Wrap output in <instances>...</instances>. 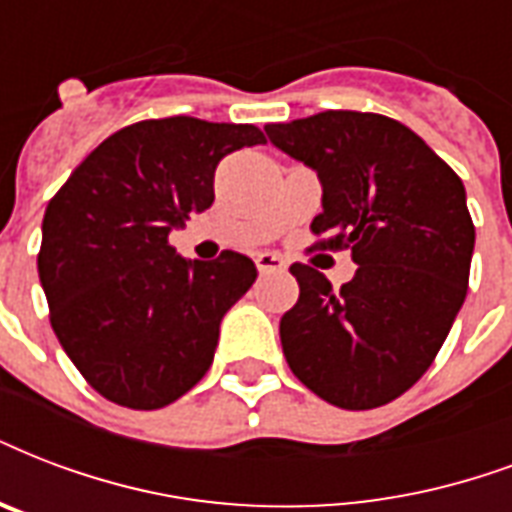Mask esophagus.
I'll list each match as a JSON object with an SVG mask.
<instances>
[{
  "label": "esophagus",
  "mask_w": 512,
  "mask_h": 512,
  "mask_svg": "<svg viewBox=\"0 0 512 512\" xmlns=\"http://www.w3.org/2000/svg\"><path fill=\"white\" fill-rule=\"evenodd\" d=\"M255 263H257V271L263 273V276H265V273H276V271H284V268H287V263H284L282 257L271 255V252H263V255H257Z\"/></svg>",
  "instance_id": "esophagus-1"
}]
</instances>
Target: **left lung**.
<instances>
[{"mask_svg": "<svg viewBox=\"0 0 512 512\" xmlns=\"http://www.w3.org/2000/svg\"><path fill=\"white\" fill-rule=\"evenodd\" d=\"M265 134L317 171L311 230L357 263L341 290L292 265L300 298L279 322L287 365L346 411L392 403L427 373L467 295L475 228L462 179L411 128L373 112L330 109Z\"/></svg>", "mask_w": 512, "mask_h": 512, "instance_id": "obj_1", "label": "left lung"}]
</instances>
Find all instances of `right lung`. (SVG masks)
<instances>
[{"label": "right lung", "instance_id": "1", "mask_svg": "<svg viewBox=\"0 0 512 512\" xmlns=\"http://www.w3.org/2000/svg\"><path fill=\"white\" fill-rule=\"evenodd\" d=\"M263 142L247 123L142 120L104 139L50 198L37 257L50 325L101 397L155 411L206 376L222 317L257 268L230 249L185 260L169 233L212 206L228 152Z\"/></svg>", "mask_w": 512, "mask_h": 512}]
</instances>
